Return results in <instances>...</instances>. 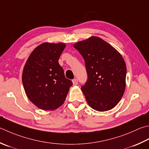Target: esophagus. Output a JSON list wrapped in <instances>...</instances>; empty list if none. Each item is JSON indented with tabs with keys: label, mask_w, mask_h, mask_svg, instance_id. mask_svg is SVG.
<instances>
[{
	"label": "esophagus",
	"mask_w": 149,
	"mask_h": 149,
	"mask_svg": "<svg viewBox=\"0 0 149 149\" xmlns=\"http://www.w3.org/2000/svg\"><path fill=\"white\" fill-rule=\"evenodd\" d=\"M72 82H73V84H74V85H77V84H78V81L76 78L72 80Z\"/></svg>",
	"instance_id": "esophagus-1"
}]
</instances>
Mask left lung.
<instances>
[{"label": "left lung", "instance_id": "1", "mask_svg": "<svg viewBox=\"0 0 149 149\" xmlns=\"http://www.w3.org/2000/svg\"><path fill=\"white\" fill-rule=\"evenodd\" d=\"M74 47L85 63L88 79L81 90L89 106L100 112L113 109L125 89L127 67L121 55L97 37L78 42Z\"/></svg>", "mask_w": 149, "mask_h": 149}]
</instances>
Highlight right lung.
<instances>
[{"mask_svg": "<svg viewBox=\"0 0 149 149\" xmlns=\"http://www.w3.org/2000/svg\"><path fill=\"white\" fill-rule=\"evenodd\" d=\"M65 46L64 43L41 44L32 52L24 65L22 80L25 92L42 110L59 107L73 84L58 62Z\"/></svg>", "mask_w": 149, "mask_h": 149, "instance_id": "right-lung-1", "label": "right lung"}]
</instances>
